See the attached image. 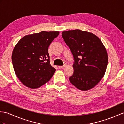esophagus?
I'll return each mask as SVG.
<instances>
[{"mask_svg":"<svg viewBox=\"0 0 124 124\" xmlns=\"http://www.w3.org/2000/svg\"><path fill=\"white\" fill-rule=\"evenodd\" d=\"M66 66H67V64H64V65H63V66H59V68H63L65 67Z\"/></svg>","mask_w":124,"mask_h":124,"instance_id":"esophagus-1","label":"esophagus"}]
</instances>
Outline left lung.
<instances>
[{"label":"left lung","instance_id":"left-lung-1","mask_svg":"<svg viewBox=\"0 0 124 124\" xmlns=\"http://www.w3.org/2000/svg\"><path fill=\"white\" fill-rule=\"evenodd\" d=\"M62 36L74 60L70 82L81 91L94 88L107 68L108 58L104 45L94 34L78 29L63 31Z\"/></svg>","mask_w":124,"mask_h":124}]
</instances>
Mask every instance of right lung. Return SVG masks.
Returning <instances> with one entry per match:
<instances>
[{
	"mask_svg": "<svg viewBox=\"0 0 124 124\" xmlns=\"http://www.w3.org/2000/svg\"><path fill=\"white\" fill-rule=\"evenodd\" d=\"M59 31H45L24 36L14 47L11 59L14 71L27 87L36 89L47 82L55 69L50 64L48 48Z\"/></svg>",
	"mask_w": 124,
	"mask_h": 124,
	"instance_id": "1",
	"label": "right lung"
}]
</instances>
